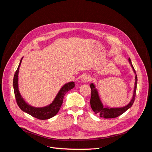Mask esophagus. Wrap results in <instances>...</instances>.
<instances>
[{"label":"esophagus","mask_w":152,"mask_h":152,"mask_svg":"<svg viewBox=\"0 0 152 152\" xmlns=\"http://www.w3.org/2000/svg\"><path fill=\"white\" fill-rule=\"evenodd\" d=\"M90 80V77L87 75H84L83 77L82 78V81L84 82H87Z\"/></svg>","instance_id":"obj_1"}]
</instances>
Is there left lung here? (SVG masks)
<instances>
[{
    "label": "left lung",
    "instance_id": "obj_1",
    "mask_svg": "<svg viewBox=\"0 0 152 152\" xmlns=\"http://www.w3.org/2000/svg\"><path fill=\"white\" fill-rule=\"evenodd\" d=\"M129 61L131 65L134 70V72L136 73V71L134 70V67L132 66V64L131 63V59H129ZM135 87L134 90V94H133V97L130 102L127 106L122 108H106L103 107V105L102 104V102L99 98V96L98 94V91L95 88L94 85L92 83L90 85V87L91 89V100H90V104L92 110H93V112L96 113L98 114L100 116V117H103L104 118H115L118 116H120L121 115L125 112L127 110H128L129 108L132 107L135 100L136 97V87H137V75H136L135 77Z\"/></svg>",
    "mask_w": 152,
    "mask_h": 152
}]
</instances>
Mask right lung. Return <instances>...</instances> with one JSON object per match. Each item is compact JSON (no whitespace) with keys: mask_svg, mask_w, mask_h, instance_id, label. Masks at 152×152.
<instances>
[{"mask_svg":"<svg viewBox=\"0 0 152 152\" xmlns=\"http://www.w3.org/2000/svg\"><path fill=\"white\" fill-rule=\"evenodd\" d=\"M21 63V59L20 61V65L18 66L15 73L13 79L14 92H15V96L18 107L23 112L28 113L30 115L36 118L40 119V120H46V119H49L55 116L59 112V108L61 107L64 96L65 95V94L68 91H70L75 87L74 82H68V83L66 84L65 86H63L60 91H59L58 95L56 96V98L54 99L53 103L47 106V107L42 108H35L31 107V106L27 104L23 100V99L21 98L19 90H18V77Z\"/></svg>","mask_w":152,"mask_h":152,"instance_id":"add662e5","label":"right lung"}]
</instances>
